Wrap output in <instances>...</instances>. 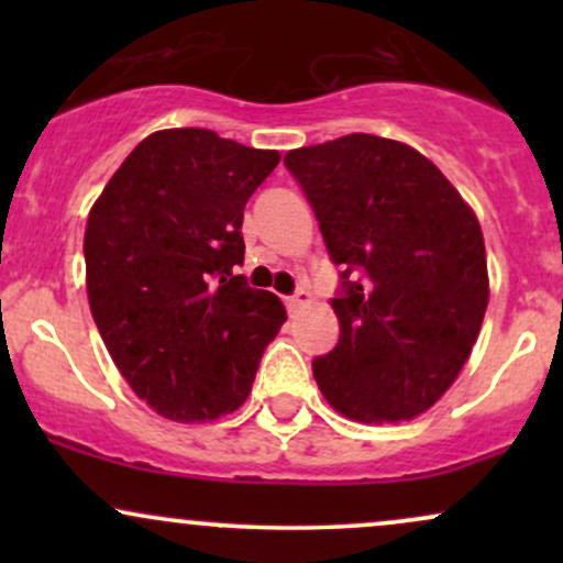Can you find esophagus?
Masks as SVG:
<instances>
[{"mask_svg": "<svg viewBox=\"0 0 563 563\" xmlns=\"http://www.w3.org/2000/svg\"><path fill=\"white\" fill-rule=\"evenodd\" d=\"M309 299H312V296H309V290L307 288H299L294 296H288V299H286L288 312H299L303 303H309Z\"/></svg>", "mask_w": 563, "mask_h": 563, "instance_id": "obj_1", "label": "esophagus"}]
</instances>
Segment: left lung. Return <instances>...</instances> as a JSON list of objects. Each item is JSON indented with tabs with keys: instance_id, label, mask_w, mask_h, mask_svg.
I'll return each instance as SVG.
<instances>
[{
	"instance_id": "obj_1",
	"label": "left lung",
	"mask_w": 563,
	"mask_h": 563,
	"mask_svg": "<svg viewBox=\"0 0 563 563\" xmlns=\"http://www.w3.org/2000/svg\"><path fill=\"white\" fill-rule=\"evenodd\" d=\"M341 286L339 344L312 360L322 397L365 423L410 421L450 389L489 301L482 228L429 158L376 134L283 158Z\"/></svg>"
}]
</instances>
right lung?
Masks as SVG:
<instances>
[{"label":"right lung","instance_id":"1","mask_svg":"<svg viewBox=\"0 0 563 563\" xmlns=\"http://www.w3.org/2000/svg\"><path fill=\"white\" fill-rule=\"evenodd\" d=\"M280 164L209 129H164L129 153L84 232L92 318L140 399L177 423L238 410L286 322L251 288L243 209Z\"/></svg>","mask_w":563,"mask_h":563}]
</instances>
